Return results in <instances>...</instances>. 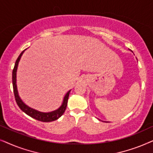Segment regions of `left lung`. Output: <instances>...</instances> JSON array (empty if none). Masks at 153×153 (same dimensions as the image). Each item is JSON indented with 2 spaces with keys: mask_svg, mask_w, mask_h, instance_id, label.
Segmentation results:
<instances>
[{
  "mask_svg": "<svg viewBox=\"0 0 153 153\" xmlns=\"http://www.w3.org/2000/svg\"><path fill=\"white\" fill-rule=\"evenodd\" d=\"M131 52H132V51H131ZM132 53H133V52H132ZM102 122H104V121H102ZM104 122H106V121H104ZM106 123H107V122H106Z\"/></svg>",
  "mask_w": 153,
  "mask_h": 153,
  "instance_id": "obj_1",
  "label": "left lung"
}]
</instances>
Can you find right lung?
Returning a JSON list of instances; mask_svg holds the SVG:
<instances>
[{"mask_svg":"<svg viewBox=\"0 0 153 153\" xmlns=\"http://www.w3.org/2000/svg\"><path fill=\"white\" fill-rule=\"evenodd\" d=\"M26 49H25L23 51L22 53H20V55L19 56L17 60H16L15 65H14L13 71H12V85H13V90H14V97H15V100L16 102V104H18L19 107L22 109V111H24L25 114L28 115V116H30L31 118L35 119V120L42 121V122H51V121H54L57 120L64 114L65 111L66 109L67 105H68V97L71 91H69L68 93H66V95H65L62 100V104L58 109L52 111L50 112H42L39 111H37L35 108H33L28 106L27 104L24 103L22 101V100L21 99V97L19 95V93L17 91V85H16V72H17V68L19 65V62L20 61L21 58L23 55V53H24V51Z\"/></svg>","mask_w":153,"mask_h":153,"instance_id":"1","label":"right lung"}]
</instances>
